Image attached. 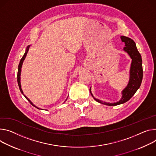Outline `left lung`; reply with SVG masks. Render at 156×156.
I'll use <instances>...</instances> for the list:
<instances>
[{
    "label": "left lung",
    "instance_id": "obj_1",
    "mask_svg": "<svg viewBox=\"0 0 156 156\" xmlns=\"http://www.w3.org/2000/svg\"><path fill=\"white\" fill-rule=\"evenodd\" d=\"M121 38L122 41L124 42L125 44L124 50L129 54L130 57L132 59L129 83L127 84L126 88L122 91V98L121 99V100L115 103H109L103 102L94 98L93 95L92 94L90 91L91 88L90 89V91L91 93V96L97 102L108 106H116L129 101L133 96V95L136 93L137 90L139 88L143 80V69L142 65V58H141L140 54L139 53L137 49L134 41L131 38L125 36H121Z\"/></svg>",
    "mask_w": 156,
    "mask_h": 156
}]
</instances>
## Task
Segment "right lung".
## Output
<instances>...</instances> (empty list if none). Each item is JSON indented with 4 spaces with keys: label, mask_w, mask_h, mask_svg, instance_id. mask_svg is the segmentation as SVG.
I'll list each match as a JSON object with an SVG mask.
<instances>
[{
    "label": "right lung",
    "mask_w": 156,
    "mask_h": 156,
    "mask_svg": "<svg viewBox=\"0 0 156 156\" xmlns=\"http://www.w3.org/2000/svg\"><path fill=\"white\" fill-rule=\"evenodd\" d=\"M29 46L27 47V50H26V51H25V53H24L23 56H22V58H21V60H20V63H19V66H18L17 82H18V84H19V88H20V90L21 93H22L23 94V93L22 90V88H21V84H20V73H21V68H22V63H23V60H25V57H26V55H27V54L28 51H29ZM23 96H25V98L27 99V100L30 102V104H32V105H33L34 106L36 107L35 105H33V103L31 102V101L29 100V98H27L26 96H25L24 94H23ZM36 108H38V109H39V108H37V107H36Z\"/></svg>",
    "instance_id": "obj_1"
}]
</instances>
